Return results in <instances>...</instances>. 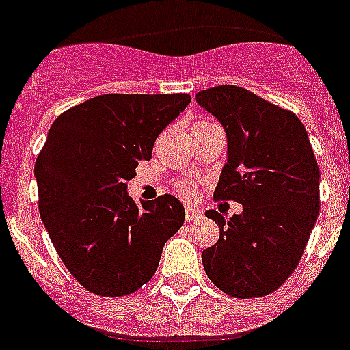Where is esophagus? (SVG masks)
<instances>
[{"label":"esophagus","mask_w":350,"mask_h":350,"mask_svg":"<svg viewBox=\"0 0 350 350\" xmlns=\"http://www.w3.org/2000/svg\"><path fill=\"white\" fill-rule=\"evenodd\" d=\"M203 215H202V210L193 208V206H185V221L187 222H196L200 221Z\"/></svg>","instance_id":"1"}]
</instances>
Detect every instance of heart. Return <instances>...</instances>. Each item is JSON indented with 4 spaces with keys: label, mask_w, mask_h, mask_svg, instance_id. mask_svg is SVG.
I'll list each match as a JSON object with an SVG mask.
<instances>
[{
    "label": "heart",
    "mask_w": 350,
    "mask_h": 350,
    "mask_svg": "<svg viewBox=\"0 0 350 350\" xmlns=\"http://www.w3.org/2000/svg\"><path fill=\"white\" fill-rule=\"evenodd\" d=\"M203 124H208V122H200V124H196V126H203ZM178 191H180V194H184L185 198H193L194 193H196L194 185L189 184V182H184V184L178 185Z\"/></svg>",
    "instance_id": "heart-1"
}]
</instances>
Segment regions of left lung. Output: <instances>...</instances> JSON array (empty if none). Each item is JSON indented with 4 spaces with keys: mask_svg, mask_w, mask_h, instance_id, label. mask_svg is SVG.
Returning a JSON list of instances; mask_svg holds the SVG:
<instances>
[{
    "mask_svg": "<svg viewBox=\"0 0 350 350\" xmlns=\"http://www.w3.org/2000/svg\"><path fill=\"white\" fill-rule=\"evenodd\" d=\"M196 101L228 140L213 198L243 205L230 219L205 213L221 231L203 250V268L226 295L267 296L298 267L319 215L321 172L307 129L293 112L237 85L200 91Z\"/></svg>",
    "mask_w": 350,
    "mask_h": 350,
    "instance_id": "obj_1",
    "label": "left lung"
}]
</instances>
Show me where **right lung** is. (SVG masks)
Returning a JSON list of instances; mask_svg holds the SVG:
<instances>
[{
    "mask_svg": "<svg viewBox=\"0 0 350 350\" xmlns=\"http://www.w3.org/2000/svg\"><path fill=\"white\" fill-rule=\"evenodd\" d=\"M191 103L189 94H103L54 120L35 163L40 217L59 258L83 287L126 296L152 279L184 206L165 194H128L138 161Z\"/></svg>",
    "mask_w": 350,
    "mask_h": 350,
    "instance_id": "right-lung-1",
    "label": "right lung"
}]
</instances>
